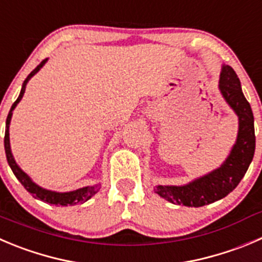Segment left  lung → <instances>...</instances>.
<instances>
[{
  "mask_svg": "<svg viewBox=\"0 0 262 262\" xmlns=\"http://www.w3.org/2000/svg\"><path fill=\"white\" fill-rule=\"evenodd\" d=\"M220 90L239 118V131L235 145L223 166L208 175L196 179L188 185H158L154 189L157 194L171 203L184 204L186 207H202L224 198L241 183L252 162L256 146L253 113L250 103L242 92L241 81L231 67H223Z\"/></svg>",
  "mask_w": 262,
  "mask_h": 262,
  "instance_id": "left-lung-1",
  "label": "left lung"
}]
</instances>
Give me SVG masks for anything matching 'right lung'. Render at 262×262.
Masks as SVG:
<instances>
[{"label":"right lung","mask_w":262,"mask_h":262,"mask_svg":"<svg viewBox=\"0 0 262 262\" xmlns=\"http://www.w3.org/2000/svg\"><path fill=\"white\" fill-rule=\"evenodd\" d=\"M47 59L42 60L39 63V66L37 68H34L33 71L29 73V76L27 77L26 81H24L23 87H21V91H20V95L19 98L15 100V103L12 104L11 109L9 112V116H7L6 119V131H5V151H6V158L7 162H9V166L11 167L12 172L14 175L16 176V179L21 183V185L34 196V198H38L41 201L47 202V203H51V204H58V206H71V204H78V203H84L86 201H89L92 195H95L96 193L99 191L100 189V185H94V186H86V188H81L78 190H74V191H69V193H56V191H51V190H46V189H42L39 188L38 185L33 183L23 171L20 170V167L17 166L16 162H15L14 157H12L11 153V149H10V138H9V124L10 121H11V116H12V111L15 109V106L17 105V103L21 100L24 95V91H26V86H27V82L42 68L45 63H46Z\"/></svg>","instance_id":"obj_1"}]
</instances>
